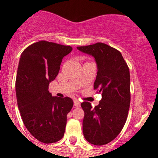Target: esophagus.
Returning <instances> with one entry per match:
<instances>
[{
  "label": "esophagus",
  "mask_w": 158,
  "mask_h": 158,
  "mask_svg": "<svg viewBox=\"0 0 158 158\" xmlns=\"http://www.w3.org/2000/svg\"><path fill=\"white\" fill-rule=\"evenodd\" d=\"M74 106L76 108H79L80 107V102L78 100H74Z\"/></svg>",
  "instance_id": "1"
}]
</instances>
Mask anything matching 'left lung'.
Segmentation results:
<instances>
[{
  "instance_id": "obj_1",
  "label": "left lung",
  "mask_w": 158,
  "mask_h": 158,
  "mask_svg": "<svg viewBox=\"0 0 158 158\" xmlns=\"http://www.w3.org/2000/svg\"><path fill=\"white\" fill-rule=\"evenodd\" d=\"M92 56L97 64L94 89L102 93L99 104L92 108L88 102L81 107L85 112L82 131L85 140L95 145L111 142L123 128L130 106V73L122 53L106 44L77 47Z\"/></svg>"
}]
</instances>
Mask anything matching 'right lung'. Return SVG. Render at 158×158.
<instances>
[{"label": "right lung", "instance_id": "1", "mask_svg": "<svg viewBox=\"0 0 158 158\" xmlns=\"http://www.w3.org/2000/svg\"><path fill=\"white\" fill-rule=\"evenodd\" d=\"M72 50L69 46L41 40L25 49L19 61L15 85L19 111L30 133L46 144L62 139L73 106L72 98L52 96L48 90L62 60Z\"/></svg>", "mask_w": 158, "mask_h": 158}]
</instances>
